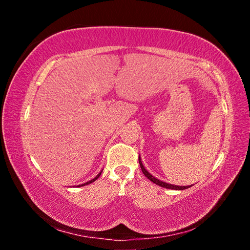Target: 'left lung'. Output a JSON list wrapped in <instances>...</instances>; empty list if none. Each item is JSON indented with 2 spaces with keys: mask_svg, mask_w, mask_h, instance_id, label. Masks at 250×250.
I'll return each mask as SVG.
<instances>
[{
  "mask_svg": "<svg viewBox=\"0 0 250 250\" xmlns=\"http://www.w3.org/2000/svg\"><path fill=\"white\" fill-rule=\"evenodd\" d=\"M139 164H140L141 167V170L143 172V174H145L147 179H149L151 182H153L154 184L161 186V188H171V189H177V191H181V189H186L189 188V185H186V186H179V185H173V184H170V183H167V182H163L161 181L159 179H156V177H154L153 175L151 174V173H149L146 171V168L145 167V166L142 164V161H141V158L140 155H139ZM192 186V185H191Z\"/></svg>",
  "mask_w": 250,
  "mask_h": 250,
  "instance_id": "8db88e82",
  "label": "left lung"
}]
</instances>
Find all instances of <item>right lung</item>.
<instances>
[{
    "label": "right lung",
    "instance_id": "obj_1",
    "mask_svg": "<svg viewBox=\"0 0 250 250\" xmlns=\"http://www.w3.org/2000/svg\"><path fill=\"white\" fill-rule=\"evenodd\" d=\"M101 172H103V171H101ZM101 172L100 173H98V175H97L96 177H94V179H92V180H90V181H88V182H86V183H83V184H80V185H78V188H79V186H84V185H88V184H90V183H92V182H95L97 179H98V177L100 176V174H101Z\"/></svg>",
    "mask_w": 250,
    "mask_h": 250
}]
</instances>
